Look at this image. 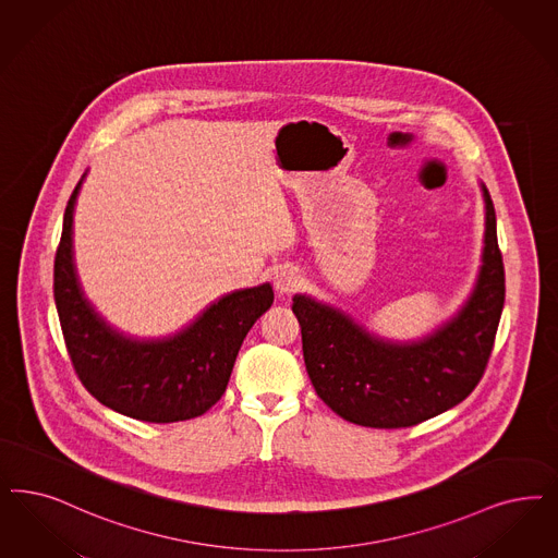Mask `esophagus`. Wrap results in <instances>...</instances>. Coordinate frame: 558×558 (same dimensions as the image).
Listing matches in <instances>:
<instances>
[{
  "label": "esophagus",
  "mask_w": 558,
  "mask_h": 558,
  "mask_svg": "<svg viewBox=\"0 0 558 558\" xmlns=\"http://www.w3.org/2000/svg\"><path fill=\"white\" fill-rule=\"evenodd\" d=\"M301 287V276L294 271V269L284 268L280 269L276 276H274V289L280 294V296H287L290 292Z\"/></svg>",
  "instance_id": "esophagus-1"
}]
</instances>
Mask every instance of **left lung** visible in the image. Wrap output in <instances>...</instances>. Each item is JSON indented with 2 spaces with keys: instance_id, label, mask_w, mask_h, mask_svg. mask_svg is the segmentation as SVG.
<instances>
[{
  "instance_id": "left-lung-1",
  "label": "left lung",
  "mask_w": 558,
  "mask_h": 558,
  "mask_svg": "<svg viewBox=\"0 0 558 558\" xmlns=\"http://www.w3.org/2000/svg\"><path fill=\"white\" fill-rule=\"evenodd\" d=\"M482 266L470 296L441 326L414 340L375 333L342 308L292 296L303 356L317 396L348 423L402 428L463 402L484 375L505 305L497 216L486 185Z\"/></svg>"
}]
</instances>
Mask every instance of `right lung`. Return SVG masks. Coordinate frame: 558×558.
Listing matches in <instances>:
<instances>
[{"instance_id":"1","label":"right lung","mask_w":558,"mask_h":558,"mask_svg":"<svg viewBox=\"0 0 558 558\" xmlns=\"http://www.w3.org/2000/svg\"><path fill=\"white\" fill-rule=\"evenodd\" d=\"M84 177L63 214L53 271L59 324L77 377L100 404L135 421L179 423L202 416L222 398L241 344L271 307L274 290L268 282L232 290L169 336L123 333L98 313L80 284L74 210Z\"/></svg>"}]
</instances>
